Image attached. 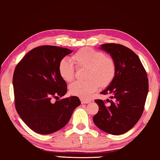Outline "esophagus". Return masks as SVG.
<instances>
[{
	"instance_id": "esophagus-1",
	"label": "esophagus",
	"mask_w": 160,
	"mask_h": 160,
	"mask_svg": "<svg viewBox=\"0 0 160 160\" xmlns=\"http://www.w3.org/2000/svg\"><path fill=\"white\" fill-rule=\"evenodd\" d=\"M91 102V101L88 99H84V98H82V99H81V103H88Z\"/></svg>"
}]
</instances>
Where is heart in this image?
I'll use <instances>...</instances> for the list:
<instances>
[{"instance_id": "b5f03b06", "label": "heart", "mask_w": 160, "mask_h": 160, "mask_svg": "<svg viewBox=\"0 0 160 160\" xmlns=\"http://www.w3.org/2000/svg\"><path fill=\"white\" fill-rule=\"evenodd\" d=\"M71 60L78 68H85L86 80L77 81L69 85L72 95L88 99L98 87L106 88L111 84L116 75V64L113 58L102 52L85 47L71 57ZM58 72L66 82H71L75 78L72 63L63 58L58 64Z\"/></svg>"}]
</instances>
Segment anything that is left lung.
Here are the masks:
<instances>
[{
  "label": "left lung",
  "mask_w": 160,
  "mask_h": 160,
  "mask_svg": "<svg viewBox=\"0 0 160 160\" xmlns=\"http://www.w3.org/2000/svg\"><path fill=\"white\" fill-rule=\"evenodd\" d=\"M100 48L114 59L116 75L101 92L109 95L110 99L95 100L99 109L93 120L103 131L121 135L131 129L142 115L148 91L147 74L140 58L128 47L106 43L101 45Z\"/></svg>",
  "instance_id": "8db88e82"
}]
</instances>
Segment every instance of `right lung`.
Wrapping results in <instances>:
<instances>
[{
  "mask_svg": "<svg viewBox=\"0 0 160 160\" xmlns=\"http://www.w3.org/2000/svg\"><path fill=\"white\" fill-rule=\"evenodd\" d=\"M70 49L54 46L36 47L18 63L13 75L15 107L24 122L39 134L53 133L67 124L80 105L77 96L56 101L66 94L67 83L58 64Z\"/></svg>",
  "mask_w": 160,
  "mask_h": 160,
  "instance_id": "1",
  "label": "right lung"
}]
</instances>
